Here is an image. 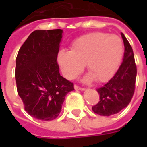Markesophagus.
Returning a JSON list of instances; mask_svg holds the SVG:
<instances>
[{
    "instance_id": "obj_1",
    "label": "esophagus",
    "mask_w": 147,
    "mask_h": 147,
    "mask_svg": "<svg viewBox=\"0 0 147 147\" xmlns=\"http://www.w3.org/2000/svg\"><path fill=\"white\" fill-rule=\"evenodd\" d=\"M74 88H75V90H82V91H83V90H84V88H83V87H80V86H77V85H75V86H74Z\"/></svg>"
}]
</instances>
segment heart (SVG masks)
<instances>
[{
    "label": "heart",
    "instance_id": "obj_1",
    "mask_svg": "<svg viewBox=\"0 0 147 147\" xmlns=\"http://www.w3.org/2000/svg\"><path fill=\"white\" fill-rule=\"evenodd\" d=\"M123 54L121 39L115 34L94 32L77 38L71 45V50H61L58 62L62 73L72 80L84 68L89 73L83 79V83L93 79L104 83L113 76L120 66Z\"/></svg>",
    "mask_w": 147,
    "mask_h": 147
}]
</instances>
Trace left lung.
<instances>
[{
	"mask_svg": "<svg viewBox=\"0 0 147 147\" xmlns=\"http://www.w3.org/2000/svg\"><path fill=\"white\" fill-rule=\"evenodd\" d=\"M121 37L124 45L123 62L108 83L97 89L100 101L93 106L92 110L101 116L109 117L118 113L127 106L135 91L137 69L134 53L123 33H121Z\"/></svg>",
	"mask_w": 147,
	"mask_h": 147,
	"instance_id": "8db88e82",
	"label": "left lung"
}]
</instances>
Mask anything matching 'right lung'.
<instances>
[{
    "label": "right lung",
    "instance_id": "right-lung-1",
    "mask_svg": "<svg viewBox=\"0 0 147 147\" xmlns=\"http://www.w3.org/2000/svg\"><path fill=\"white\" fill-rule=\"evenodd\" d=\"M61 29L34 30L19 50L15 77L24 109L40 120L56 119L73 83L61 76L57 59L62 40Z\"/></svg>",
    "mask_w": 147,
    "mask_h": 147
}]
</instances>
